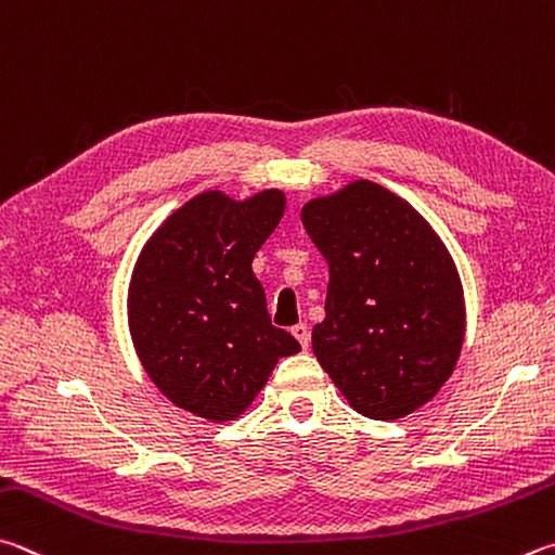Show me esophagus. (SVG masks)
I'll list each match as a JSON object with an SVG mask.
<instances>
[{"mask_svg": "<svg viewBox=\"0 0 555 555\" xmlns=\"http://www.w3.org/2000/svg\"><path fill=\"white\" fill-rule=\"evenodd\" d=\"M291 335H294V337L298 339L300 347L308 349V345H310V330H308L306 322H298V325L291 327Z\"/></svg>", "mask_w": 555, "mask_h": 555, "instance_id": "esophagus-1", "label": "esophagus"}]
</instances>
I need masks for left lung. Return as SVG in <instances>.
Returning a JSON list of instances; mask_svg holds the SVG:
<instances>
[{
	"instance_id": "obj_1",
	"label": "left lung",
	"mask_w": 555,
	"mask_h": 555,
	"mask_svg": "<svg viewBox=\"0 0 555 555\" xmlns=\"http://www.w3.org/2000/svg\"><path fill=\"white\" fill-rule=\"evenodd\" d=\"M330 264L325 320L312 327L320 366L359 415L400 420L456 369L466 304L459 269L425 216L369 179L300 210Z\"/></svg>"
}]
</instances>
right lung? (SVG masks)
Here are the masks:
<instances>
[{"label": "right lung", "mask_w": 555, "mask_h": 555, "mask_svg": "<svg viewBox=\"0 0 555 555\" xmlns=\"http://www.w3.org/2000/svg\"><path fill=\"white\" fill-rule=\"evenodd\" d=\"M284 210L279 189L243 201L204 191L140 249L128 286L130 339L150 380L191 415L237 420L276 361L300 351L294 335L271 325L251 271Z\"/></svg>", "instance_id": "add662e5"}]
</instances>
